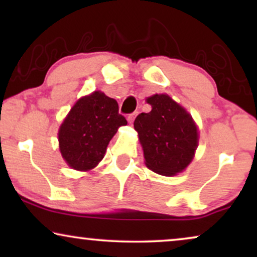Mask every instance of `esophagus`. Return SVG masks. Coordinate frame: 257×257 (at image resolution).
<instances>
[{"mask_svg": "<svg viewBox=\"0 0 257 257\" xmlns=\"http://www.w3.org/2000/svg\"><path fill=\"white\" fill-rule=\"evenodd\" d=\"M135 115H136V113H131V114L127 115V120H128L130 124H131V122H133V120H135Z\"/></svg>", "mask_w": 257, "mask_h": 257, "instance_id": "34e87169", "label": "esophagus"}]
</instances>
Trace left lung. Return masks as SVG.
Masks as SVG:
<instances>
[{
  "label": "left lung",
  "mask_w": 257,
  "mask_h": 257,
  "mask_svg": "<svg viewBox=\"0 0 257 257\" xmlns=\"http://www.w3.org/2000/svg\"><path fill=\"white\" fill-rule=\"evenodd\" d=\"M149 113L138 114L135 128L146 166L161 175H174L191 163L198 147V128L184 107L167 94L147 98Z\"/></svg>",
  "instance_id": "1"
}]
</instances>
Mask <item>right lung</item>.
<instances>
[{"label":"right lung","instance_id":"1","mask_svg":"<svg viewBox=\"0 0 257 257\" xmlns=\"http://www.w3.org/2000/svg\"><path fill=\"white\" fill-rule=\"evenodd\" d=\"M118 111L117 101L99 91L73 105L58 132L59 150L70 167L87 171L97 166L112 137L127 124Z\"/></svg>","mask_w":257,"mask_h":257}]
</instances>
